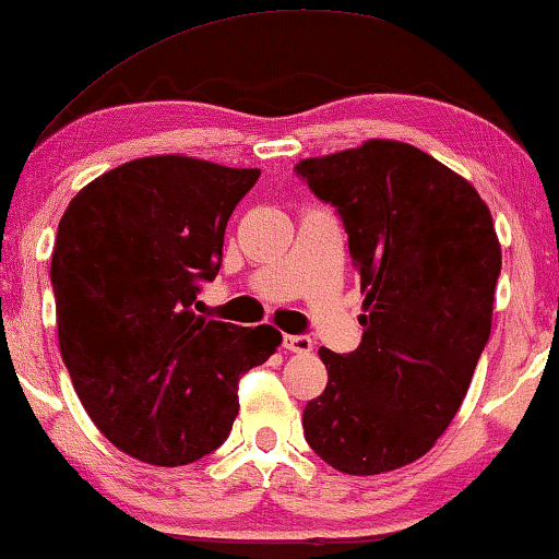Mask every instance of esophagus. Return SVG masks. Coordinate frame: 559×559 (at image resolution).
I'll use <instances>...</instances> for the list:
<instances>
[{"instance_id": "esophagus-1", "label": "esophagus", "mask_w": 559, "mask_h": 559, "mask_svg": "<svg viewBox=\"0 0 559 559\" xmlns=\"http://www.w3.org/2000/svg\"><path fill=\"white\" fill-rule=\"evenodd\" d=\"M282 346L293 350V354H310L312 341L308 335H285V338H282Z\"/></svg>"}]
</instances>
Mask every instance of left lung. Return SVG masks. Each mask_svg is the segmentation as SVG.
I'll list each match as a JSON object with an SVG mask.
<instances>
[{"instance_id":"8db88e82","label":"left lung","mask_w":559,"mask_h":559,"mask_svg":"<svg viewBox=\"0 0 559 559\" xmlns=\"http://www.w3.org/2000/svg\"><path fill=\"white\" fill-rule=\"evenodd\" d=\"M295 173L341 216L364 293L361 346L318 350L328 386L302 412L305 440L348 476L402 468L453 423L491 335V211L468 180L394 140Z\"/></svg>"}]
</instances>
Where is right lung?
Here are the masks:
<instances>
[{"mask_svg": "<svg viewBox=\"0 0 559 559\" xmlns=\"http://www.w3.org/2000/svg\"><path fill=\"white\" fill-rule=\"evenodd\" d=\"M259 170L142 157L88 182L58 224L50 282L75 394L119 450L188 465L224 445L239 379L282 343L272 325L195 316L236 203Z\"/></svg>", "mask_w": 559, "mask_h": 559, "instance_id": "add662e5", "label": "right lung"}]
</instances>
